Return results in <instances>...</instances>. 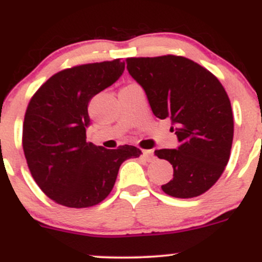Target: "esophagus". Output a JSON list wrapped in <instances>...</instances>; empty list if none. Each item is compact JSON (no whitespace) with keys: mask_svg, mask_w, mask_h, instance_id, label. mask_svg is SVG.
I'll return each instance as SVG.
<instances>
[{"mask_svg":"<svg viewBox=\"0 0 262 262\" xmlns=\"http://www.w3.org/2000/svg\"><path fill=\"white\" fill-rule=\"evenodd\" d=\"M142 155H143V158H145L147 161H151L154 159V154H152V151H151V150L142 151Z\"/></svg>","mask_w":262,"mask_h":262,"instance_id":"34e87169","label":"esophagus"}]
</instances>
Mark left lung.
I'll use <instances>...</instances> for the list:
<instances>
[{"mask_svg":"<svg viewBox=\"0 0 262 262\" xmlns=\"http://www.w3.org/2000/svg\"><path fill=\"white\" fill-rule=\"evenodd\" d=\"M126 70L147 95L154 115L170 119L177 148L155 150L173 167L165 194L195 198L224 172L234 136L230 99L216 76L183 57L128 58Z\"/></svg>","mask_w":262,"mask_h":262,"instance_id":"obj_1","label":"left lung"}]
</instances>
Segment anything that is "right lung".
I'll return each instance as SVG.
<instances>
[{"label":"right lung","mask_w":262,"mask_h":262,"mask_svg":"<svg viewBox=\"0 0 262 262\" xmlns=\"http://www.w3.org/2000/svg\"><path fill=\"white\" fill-rule=\"evenodd\" d=\"M125 70L120 59L63 70L32 97L23 124V150L32 177L58 204L86 208L111 192L120 165L142 151L107 150L86 142L89 102Z\"/></svg>","instance_id":"1"}]
</instances>
